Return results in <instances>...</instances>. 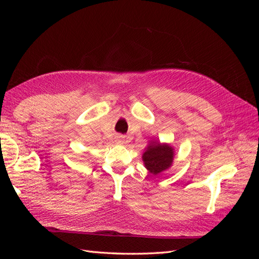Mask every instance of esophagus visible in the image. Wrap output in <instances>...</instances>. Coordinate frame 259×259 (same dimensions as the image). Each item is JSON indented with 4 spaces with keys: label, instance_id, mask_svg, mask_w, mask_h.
<instances>
[{
    "label": "esophagus",
    "instance_id": "obj_1",
    "mask_svg": "<svg viewBox=\"0 0 259 259\" xmlns=\"http://www.w3.org/2000/svg\"><path fill=\"white\" fill-rule=\"evenodd\" d=\"M115 140H116V142L119 143V144H123V143H124V137L121 136V135H119V136H116Z\"/></svg>",
    "mask_w": 259,
    "mask_h": 259
}]
</instances>
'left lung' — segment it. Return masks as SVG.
Here are the masks:
<instances>
[{
  "instance_id": "1",
  "label": "left lung",
  "mask_w": 259,
  "mask_h": 259,
  "mask_svg": "<svg viewBox=\"0 0 259 259\" xmlns=\"http://www.w3.org/2000/svg\"><path fill=\"white\" fill-rule=\"evenodd\" d=\"M175 150L169 144L160 143L158 139L150 140L143 153L145 167L153 175L168 169L174 162Z\"/></svg>"
}]
</instances>
